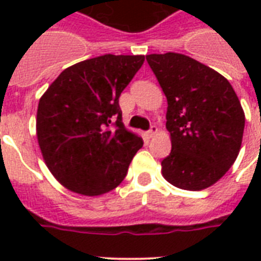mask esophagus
I'll list each match as a JSON object with an SVG mask.
<instances>
[{"instance_id": "obj_1", "label": "esophagus", "mask_w": 261, "mask_h": 261, "mask_svg": "<svg viewBox=\"0 0 261 261\" xmlns=\"http://www.w3.org/2000/svg\"><path fill=\"white\" fill-rule=\"evenodd\" d=\"M157 133H159V128H157V126H151L150 130L147 131V137H149V138H151V137H154Z\"/></svg>"}]
</instances>
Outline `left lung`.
Returning <instances> with one entry per match:
<instances>
[{
  "label": "left lung",
  "mask_w": 261,
  "mask_h": 261,
  "mask_svg": "<svg viewBox=\"0 0 261 261\" xmlns=\"http://www.w3.org/2000/svg\"><path fill=\"white\" fill-rule=\"evenodd\" d=\"M146 61L167 96L171 154L161 172L172 186L200 191L215 184L234 164L245 115L223 75L184 54H150Z\"/></svg>",
  "instance_id": "obj_1"
}]
</instances>
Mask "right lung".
I'll return each instance as SVG.
<instances>
[{"mask_svg":"<svg viewBox=\"0 0 261 261\" xmlns=\"http://www.w3.org/2000/svg\"><path fill=\"white\" fill-rule=\"evenodd\" d=\"M145 55L106 54L67 67L39 100L36 135L47 168L67 190H115L143 141L124 127L119 97Z\"/></svg>","mask_w":261,"mask_h":261,"instance_id":"right-lung-1","label":"right lung"}]
</instances>
